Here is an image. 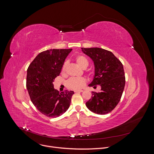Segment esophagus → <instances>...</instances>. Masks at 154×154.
<instances>
[{
    "label": "esophagus",
    "mask_w": 154,
    "mask_h": 154,
    "mask_svg": "<svg viewBox=\"0 0 154 154\" xmlns=\"http://www.w3.org/2000/svg\"><path fill=\"white\" fill-rule=\"evenodd\" d=\"M83 90H75V91H74V92L75 93H78V92H83Z\"/></svg>",
    "instance_id": "34e87169"
}]
</instances>
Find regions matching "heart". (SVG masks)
Returning <instances> with one entry per match:
<instances>
[{
	"label": "heart",
	"instance_id": "heart-1",
	"mask_svg": "<svg viewBox=\"0 0 154 154\" xmlns=\"http://www.w3.org/2000/svg\"><path fill=\"white\" fill-rule=\"evenodd\" d=\"M75 63L83 69L86 68L89 65L87 58L82 55H77L74 58ZM66 67V63H64L61 67V74H64ZM86 80L83 77H74L69 79L66 82V86L70 90H79L85 85Z\"/></svg>",
	"mask_w": 154,
	"mask_h": 154
}]
</instances>
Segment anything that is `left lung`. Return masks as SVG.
Masks as SVG:
<instances>
[{"label":"left lung","mask_w":154,"mask_h":154,"mask_svg":"<svg viewBox=\"0 0 154 154\" xmlns=\"http://www.w3.org/2000/svg\"><path fill=\"white\" fill-rule=\"evenodd\" d=\"M94 64V76L89 86H101L100 91H92L91 99L86 106L92 112L105 115L111 112L121 98L125 83L123 65L114 54L99 48H82Z\"/></svg>","instance_id":"1"}]
</instances>
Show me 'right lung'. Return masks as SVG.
Segmentation results:
<instances>
[{
	"mask_svg": "<svg viewBox=\"0 0 154 154\" xmlns=\"http://www.w3.org/2000/svg\"><path fill=\"white\" fill-rule=\"evenodd\" d=\"M50 49L39 53L27 69L26 87L30 99L38 110L49 118H56L67 111L72 91L60 93L53 82L61 72L64 60L72 51Z\"/></svg>",
	"mask_w": 154,
	"mask_h": 154,
	"instance_id": "right-lung-1",
	"label": "right lung"
}]
</instances>
